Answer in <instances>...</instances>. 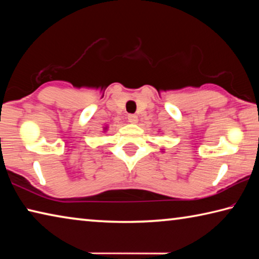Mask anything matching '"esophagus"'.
Wrapping results in <instances>:
<instances>
[{
	"instance_id": "34e87169",
	"label": "esophagus",
	"mask_w": 259,
	"mask_h": 259,
	"mask_svg": "<svg viewBox=\"0 0 259 259\" xmlns=\"http://www.w3.org/2000/svg\"><path fill=\"white\" fill-rule=\"evenodd\" d=\"M128 121L130 123H137L138 122V116L135 115V114H129L128 115Z\"/></svg>"
}]
</instances>
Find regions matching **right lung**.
Wrapping results in <instances>:
<instances>
[{"label":"right lung","instance_id":"right-lung-1","mask_svg":"<svg viewBox=\"0 0 259 259\" xmlns=\"http://www.w3.org/2000/svg\"><path fill=\"white\" fill-rule=\"evenodd\" d=\"M104 130H107V126H105V128H104Z\"/></svg>","mask_w":259,"mask_h":259}]
</instances>
